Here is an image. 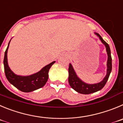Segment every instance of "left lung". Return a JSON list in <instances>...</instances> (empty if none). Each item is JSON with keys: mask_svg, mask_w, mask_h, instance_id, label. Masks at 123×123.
<instances>
[{"mask_svg": "<svg viewBox=\"0 0 123 123\" xmlns=\"http://www.w3.org/2000/svg\"><path fill=\"white\" fill-rule=\"evenodd\" d=\"M95 34L99 37L101 42L105 45V48H106V51L107 53V55H108V59H107V74L101 82L97 84H88L84 82L78 77L73 67H72V64H70L69 67H68V75H69L68 82H69V84L72 89L81 94L92 93L99 91L101 89H103L108 80L111 72L112 71V57H111V49H110L109 45L105 41L103 40L101 36L98 33H95Z\"/></svg>", "mask_w": 123, "mask_h": 123, "instance_id": "1", "label": "left lung"}]
</instances>
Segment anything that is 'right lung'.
I'll list each match as a JSON object with an SVG mask.
<instances>
[{"mask_svg": "<svg viewBox=\"0 0 123 123\" xmlns=\"http://www.w3.org/2000/svg\"><path fill=\"white\" fill-rule=\"evenodd\" d=\"M9 44L5 52L3 64L5 76L8 81L15 87L24 92H30L42 87L49 79V71L55 61L46 65L41 70L35 74L27 76H22L15 74L9 67L7 61V51Z\"/></svg>", "mask_w": 123, "mask_h": 123, "instance_id": "right-lung-1", "label": "right lung"}]
</instances>
